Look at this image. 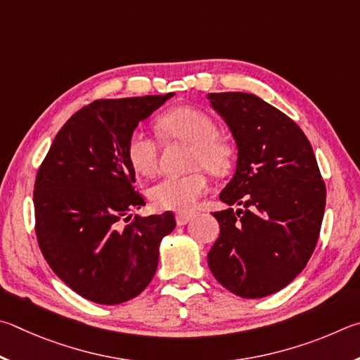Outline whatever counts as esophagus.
Instances as JSON below:
<instances>
[{
    "label": "esophagus",
    "mask_w": 360,
    "mask_h": 360,
    "mask_svg": "<svg viewBox=\"0 0 360 360\" xmlns=\"http://www.w3.org/2000/svg\"><path fill=\"white\" fill-rule=\"evenodd\" d=\"M196 217V213H193V212H180V213H176V224L179 226H185L186 223H190L191 219Z\"/></svg>",
    "instance_id": "obj_1"
}]
</instances>
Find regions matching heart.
<instances>
[{"mask_svg": "<svg viewBox=\"0 0 360 360\" xmlns=\"http://www.w3.org/2000/svg\"><path fill=\"white\" fill-rule=\"evenodd\" d=\"M158 128L167 139L193 143L190 166L198 167L185 175H166L150 186L148 198L156 209L186 212L209 190V176L224 175L232 167V145L218 136V124L209 113L191 105L175 107L158 118ZM128 161L137 174L153 175L160 161V147L147 131L136 129L126 147Z\"/></svg>", "mask_w": 360, "mask_h": 360, "instance_id": "b5f03b06", "label": "heart"}]
</instances>
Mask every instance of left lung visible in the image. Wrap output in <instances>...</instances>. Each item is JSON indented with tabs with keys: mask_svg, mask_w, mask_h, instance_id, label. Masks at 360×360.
<instances>
[{
	"mask_svg": "<svg viewBox=\"0 0 360 360\" xmlns=\"http://www.w3.org/2000/svg\"><path fill=\"white\" fill-rule=\"evenodd\" d=\"M228 123L238 158L215 212L219 237L207 261L218 283L245 299L288 286L316 248L326 209V184L311 143L294 120L256 94L210 93Z\"/></svg>",
	"mask_w": 360,
	"mask_h": 360,
	"instance_id": "1",
	"label": "left lung"
}]
</instances>
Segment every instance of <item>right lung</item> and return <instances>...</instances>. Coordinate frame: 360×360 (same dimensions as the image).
I'll return each mask as SVG.
<instances>
[{"mask_svg": "<svg viewBox=\"0 0 360 360\" xmlns=\"http://www.w3.org/2000/svg\"><path fill=\"white\" fill-rule=\"evenodd\" d=\"M172 96L93 101L63 124L37 170L34 231L42 256L61 281L96 304L141 294L156 272L162 237L175 228L172 212L129 221L145 199L132 186L126 155L139 122Z\"/></svg>", "mask_w": 360, "mask_h": 360, "instance_id": "add662e5", "label": "right lung"}]
</instances>
